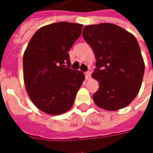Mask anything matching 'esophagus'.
Masks as SVG:
<instances>
[{
	"instance_id": "esophagus-1",
	"label": "esophagus",
	"mask_w": 153,
	"mask_h": 153,
	"mask_svg": "<svg viewBox=\"0 0 153 153\" xmlns=\"http://www.w3.org/2000/svg\"><path fill=\"white\" fill-rule=\"evenodd\" d=\"M90 76H91V72H90V71H87V72H85L86 79L88 80L90 78Z\"/></svg>"
}]
</instances>
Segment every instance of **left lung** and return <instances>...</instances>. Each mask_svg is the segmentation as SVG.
<instances>
[{"instance_id": "left-lung-1", "label": "left lung", "mask_w": 153, "mask_h": 153, "mask_svg": "<svg viewBox=\"0 0 153 153\" xmlns=\"http://www.w3.org/2000/svg\"><path fill=\"white\" fill-rule=\"evenodd\" d=\"M82 36L96 59L92 77L100 88L93 95L95 105L106 111L126 107L138 94L145 64L136 38L110 23L84 27Z\"/></svg>"}]
</instances>
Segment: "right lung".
I'll use <instances>...</instances> for the list:
<instances>
[{"instance_id":"1","label":"right lung","mask_w":153,"mask_h":153,"mask_svg":"<svg viewBox=\"0 0 153 153\" xmlns=\"http://www.w3.org/2000/svg\"><path fill=\"white\" fill-rule=\"evenodd\" d=\"M82 29V25L69 22L45 25L33 35L25 51L26 91L33 104L47 114L60 115L71 108L85 79L83 72L69 68L68 51Z\"/></svg>"}]
</instances>
